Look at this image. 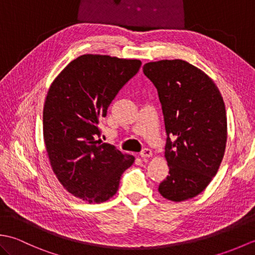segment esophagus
<instances>
[{"instance_id": "obj_1", "label": "esophagus", "mask_w": 255, "mask_h": 255, "mask_svg": "<svg viewBox=\"0 0 255 255\" xmlns=\"http://www.w3.org/2000/svg\"><path fill=\"white\" fill-rule=\"evenodd\" d=\"M152 155V151H151L150 149H148V148H145V149H143L141 152H140V156H141L142 159H147V158H150V156Z\"/></svg>"}]
</instances>
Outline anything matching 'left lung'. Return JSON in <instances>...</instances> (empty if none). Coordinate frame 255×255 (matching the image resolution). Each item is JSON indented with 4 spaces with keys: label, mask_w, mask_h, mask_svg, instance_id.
I'll return each instance as SVG.
<instances>
[{
    "label": "left lung",
    "mask_w": 255,
    "mask_h": 255,
    "mask_svg": "<svg viewBox=\"0 0 255 255\" xmlns=\"http://www.w3.org/2000/svg\"><path fill=\"white\" fill-rule=\"evenodd\" d=\"M143 73L158 90L167 134L169 175L159 193L172 202L191 199L208 186L224 159L223 96L207 74L180 59L148 62Z\"/></svg>",
    "instance_id": "obj_1"
}]
</instances>
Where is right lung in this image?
Listing matches in <instances>:
<instances>
[{"label": "right lung", "mask_w": 255, "mask_h": 255, "mask_svg": "<svg viewBox=\"0 0 255 255\" xmlns=\"http://www.w3.org/2000/svg\"><path fill=\"white\" fill-rule=\"evenodd\" d=\"M140 66L137 59L82 55L48 90L42 129L51 169L70 194L88 203L112 198L124 171L134 161L97 137L108 106Z\"/></svg>", "instance_id": "obj_1"}]
</instances>
